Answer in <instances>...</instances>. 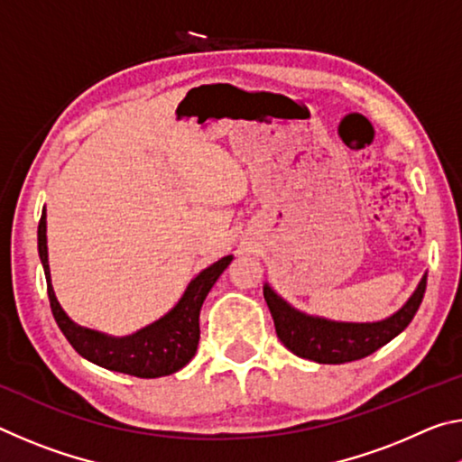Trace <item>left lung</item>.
I'll return each instance as SVG.
<instances>
[{
	"label": "left lung",
	"instance_id": "left-lung-1",
	"mask_svg": "<svg viewBox=\"0 0 462 462\" xmlns=\"http://www.w3.org/2000/svg\"><path fill=\"white\" fill-rule=\"evenodd\" d=\"M426 279L428 275L421 277L418 289L397 314L373 324L328 322L324 318L306 316L293 310L269 285H264L263 293L279 340L293 355L319 365H342L373 355L408 328L424 300Z\"/></svg>",
	"mask_w": 462,
	"mask_h": 462
}]
</instances>
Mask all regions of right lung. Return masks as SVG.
I'll return each instance as SVG.
<instances>
[{
	"label": "right lung",
	"mask_w": 462,
	"mask_h": 462,
	"mask_svg": "<svg viewBox=\"0 0 462 462\" xmlns=\"http://www.w3.org/2000/svg\"><path fill=\"white\" fill-rule=\"evenodd\" d=\"M38 254H41L44 267L52 316L69 344L83 358L104 366V369L134 374L140 379L165 377V374L183 369L191 361L199 342L201 303L232 261V256H224L212 267L203 269L187 287L177 306L159 322L146 326L126 338H109L106 334L77 326L59 306L52 291L49 253H46V212H42L41 222H38Z\"/></svg>",
	"instance_id": "1"
}]
</instances>
